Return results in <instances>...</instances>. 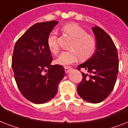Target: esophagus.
Returning a JSON list of instances; mask_svg holds the SVG:
<instances>
[{
    "mask_svg": "<svg viewBox=\"0 0 128 128\" xmlns=\"http://www.w3.org/2000/svg\"><path fill=\"white\" fill-rule=\"evenodd\" d=\"M64 70H65V72H66V74L69 73L70 71L72 70V68L70 67H68V66H65L64 67Z\"/></svg>",
    "mask_w": 128,
    "mask_h": 128,
    "instance_id": "obj_1",
    "label": "esophagus"
}]
</instances>
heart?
<instances>
[{
	"label": "heart",
	"instance_id": "b5f03b06",
	"mask_svg": "<svg viewBox=\"0 0 128 128\" xmlns=\"http://www.w3.org/2000/svg\"><path fill=\"white\" fill-rule=\"evenodd\" d=\"M61 31L64 34L71 37L72 40L68 51L62 52L55 60L57 64L68 66L80 58L82 61L91 58L96 49V40L93 35L86 33V30L79 25L71 23L62 26ZM47 46L52 54L59 50L57 37L54 33H50L47 37Z\"/></svg>",
	"mask_w": 128,
	"mask_h": 128
}]
</instances>
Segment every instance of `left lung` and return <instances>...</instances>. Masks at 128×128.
<instances>
[{"label":"left lung","mask_w":128,"mask_h":128,"mask_svg":"<svg viewBox=\"0 0 128 128\" xmlns=\"http://www.w3.org/2000/svg\"><path fill=\"white\" fill-rule=\"evenodd\" d=\"M96 40V49L88 60L78 66L86 70L78 86L81 98L91 103H98L110 94L118 72V52L111 37L99 27L92 28Z\"/></svg>","instance_id":"8db88e82"}]
</instances>
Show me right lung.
<instances>
[{"label":"right lung","instance_id":"obj_1","mask_svg":"<svg viewBox=\"0 0 128 128\" xmlns=\"http://www.w3.org/2000/svg\"><path fill=\"white\" fill-rule=\"evenodd\" d=\"M57 21L37 23L28 30L14 46L12 66L18 88L25 98L43 104L56 95L64 78V68L52 66L47 37L58 24ZM46 72L43 74V72Z\"/></svg>","mask_w":128,"mask_h":128}]
</instances>
